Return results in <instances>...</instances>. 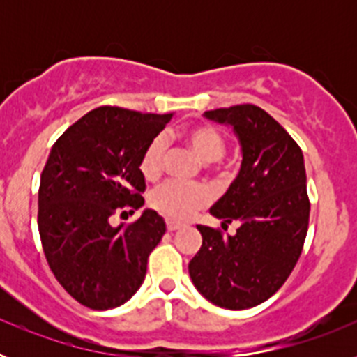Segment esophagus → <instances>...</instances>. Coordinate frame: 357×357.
<instances>
[{"label": "esophagus", "instance_id": "obj_1", "mask_svg": "<svg viewBox=\"0 0 357 357\" xmlns=\"http://www.w3.org/2000/svg\"><path fill=\"white\" fill-rule=\"evenodd\" d=\"M166 227H168V230L169 232H173V230H178L182 227V223H178V222H173V220H168V222H166Z\"/></svg>", "mask_w": 357, "mask_h": 357}]
</instances>
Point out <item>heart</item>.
I'll list each match as a JSON object with an SVG mask.
<instances>
[{
	"label": "heart",
	"mask_w": 357,
	"mask_h": 357,
	"mask_svg": "<svg viewBox=\"0 0 357 357\" xmlns=\"http://www.w3.org/2000/svg\"><path fill=\"white\" fill-rule=\"evenodd\" d=\"M182 141L195 151L202 162H214L222 159L225 151L223 135L211 125H193L181 134ZM164 141L155 137L144 148L139 160L141 175L146 181H157L162 173ZM211 200L209 189L204 185H188L181 182H168L155 189L150 197L151 207L173 222H184Z\"/></svg>",
	"instance_id": "1"
}]
</instances>
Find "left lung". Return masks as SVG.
Listing matches in <instances>:
<instances>
[{
  "instance_id": "1",
  "label": "left lung",
  "mask_w": 357,
  "mask_h": 357,
  "mask_svg": "<svg viewBox=\"0 0 357 357\" xmlns=\"http://www.w3.org/2000/svg\"><path fill=\"white\" fill-rule=\"evenodd\" d=\"M234 130L241 168L211 207L222 227L239 222L236 234L197 225L202 247L189 261L195 288L214 305L248 309L284 284L302 254L309 225L304 155L291 135L259 107L245 103L204 112Z\"/></svg>"
}]
</instances>
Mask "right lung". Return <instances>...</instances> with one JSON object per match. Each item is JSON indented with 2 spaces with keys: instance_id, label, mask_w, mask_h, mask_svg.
Instances as JSON below:
<instances>
[{
  "instance_id": "right-lung-1",
  "label": "right lung",
  "mask_w": 357,
  "mask_h": 357,
  "mask_svg": "<svg viewBox=\"0 0 357 357\" xmlns=\"http://www.w3.org/2000/svg\"><path fill=\"white\" fill-rule=\"evenodd\" d=\"M172 118L98 107L50 151L39 188L40 241L53 275L87 307H118L143 284L166 223L153 209L127 227H112L110 218L144 206L141 155Z\"/></svg>"
}]
</instances>
